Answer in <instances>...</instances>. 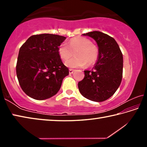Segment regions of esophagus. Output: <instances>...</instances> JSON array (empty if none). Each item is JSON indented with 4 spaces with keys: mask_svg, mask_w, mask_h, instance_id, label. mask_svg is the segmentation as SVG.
Wrapping results in <instances>:
<instances>
[{
    "mask_svg": "<svg viewBox=\"0 0 147 147\" xmlns=\"http://www.w3.org/2000/svg\"><path fill=\"white\" fill-rule=\"evenodd\" d=\"M69 74H73V72L74 71V69H69Z\"/></svg>",
    "mask_w": 147,
    "mask_h": 147,
    "instance_id": "1",
    "label": "esophagus"
}]
</instances>
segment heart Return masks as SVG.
Listing matches in <instances>:
<instances>
[{
	"label": "heart",
	"instance_id": "obj_1",
	"mask_svg": "<svg viewBox=\"0 0 147 147\" xmlns=\"http://www.w3.org/2000/svg\"><path fill=\"white\" fill-rule=\"evenodd\" d=\"M75 51V57L66 61L65 64L71 68H81L95 63L98 57V49L88 38L77 36L70 39L69 45L62 43L58 48V53L62 60L65 61Z\"/></svg>",
	"mask_w": 147,
	"mask_h": 147
}]
</instances>
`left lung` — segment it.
Masks as SVG:
<instances>
[{
    "label": "left lung",
    "instance_id": "1",
    "mask_svg": "<svg viewBox=\"0 0 147 147\" xmlns=\"http://www.w3.org/2000/svg\"><path fill=\"white\" fill-rule=\"evenodd\" d=\"M94 39L98 47V57L91 71H84L78 86L82 95L94 102L111 97L120 86L123 77V57L117 43L112 37L101 32L82 34Z\"/></svg>",
    "mask_w": 147,
    "mask_h": 147
}]
</instances>
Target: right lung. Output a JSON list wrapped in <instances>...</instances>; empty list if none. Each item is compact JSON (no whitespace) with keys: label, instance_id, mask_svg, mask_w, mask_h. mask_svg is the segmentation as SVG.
<instances>
[{"label":"right lung","instance_id":"obj_1","mask_svg":"<svg viewBox=\"0 0 147 147\" xmlns=\"http://www.w3.org/2000/svg\"><path fill=\"white\" fill-rule=\"evenodd\" d=\"M65 37L51 34L34 35L19 49L16 65L17 79L27 95L36 100L52 97L69 74L58 53Z\"/></svg>","mask_w":147,"mask_h":147}]
</instances>
